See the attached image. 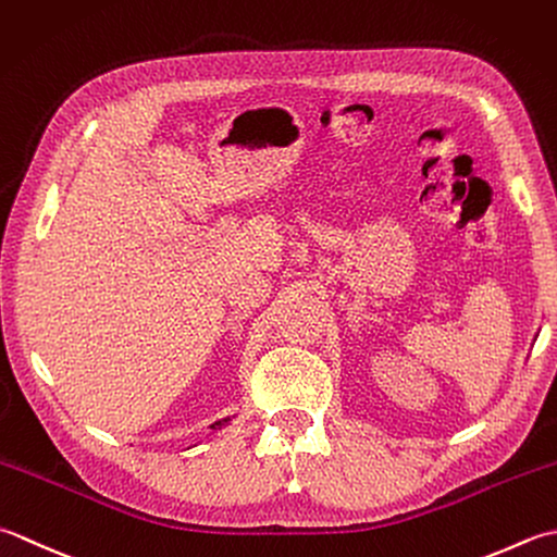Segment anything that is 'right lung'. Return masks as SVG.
<instances>
[{
    "mask_svg": "<svg viewBox=\"0 0 557 557\" xmlns=\"http://www.w3.org/2000/svg\"><path fill=\"white\" fill-rule=\"evenodd\" d=\"M228 421H231V418H223V421H219V423H213V425H211V430H215V428H221L223 423H228Z\"/></svg>",
    "mask_w": 557,
    "mask_h": 557,
    "instance_id": "add662e5",
    "label": "right lung"
}]
</instances>
